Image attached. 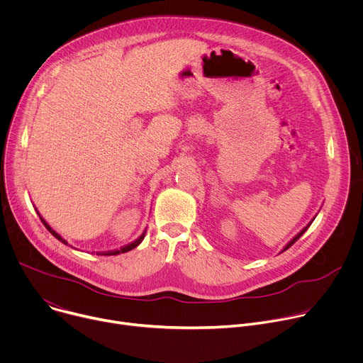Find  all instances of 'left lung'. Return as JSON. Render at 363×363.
<instances>
[{
  "mask_svg": "<svg viewBox=\"0 0 363 363\" xmlns=\"http://www.w3.org/2000/svg\"><path fill=\"white\" fill-rule=\"evenodd\" d=\"M308 227H310V224H308L307 227H304V228H303V230H301V231H300V233H298V234H297V235H296V237H294V238H293V240H291V241H290V242H289V244L284 247V250H283V251H286L287 248H290V247H291V245H293V244H294V242H296V241H297V240H298V238H300V237L304 234V231H306Z\"/></svg>",
  "mask_w": 363,
  "mask_h": 363,
  "instance_id": "obj_1",
  "label": "left lung"
}]
</instances>
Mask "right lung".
Instances as JSON below:
<instances>
[{"mask_svg": "<svg viewBox=\"0 0 363 363\" xmlns=\"http://www.w3.org/2000/svg\"><path fill=\"white\" fill-rule=\"evenodd\" d=\"M37 214H38V213H37ZM38 216H40V214H38ZM40 220H41V223L44 224V227H45V228H47V230H48L51 234H53V235H55V237H56L59 241H62V242L67 244V242H66V240H63V238H62V237H60V235H59V234H57V233H56L53 228H51V227H50V225H48V224H47V223H45V221L41 218V217H40ZM145 233H146V231H145ZM145 233H143V234H142V235H140L138 240H135L133 242H130V244H128V245H125V247H122V248H119V250H113V251H108V252H101L100 255H118V254H121V252H126V251H130V250H133L135 247H138V245L142 242V240L145 238Z\"/></svg>", "mask_w": 363, "mask_h": 363, "instance_id": "add662e5", "label": "right lung"}]
</instances>
